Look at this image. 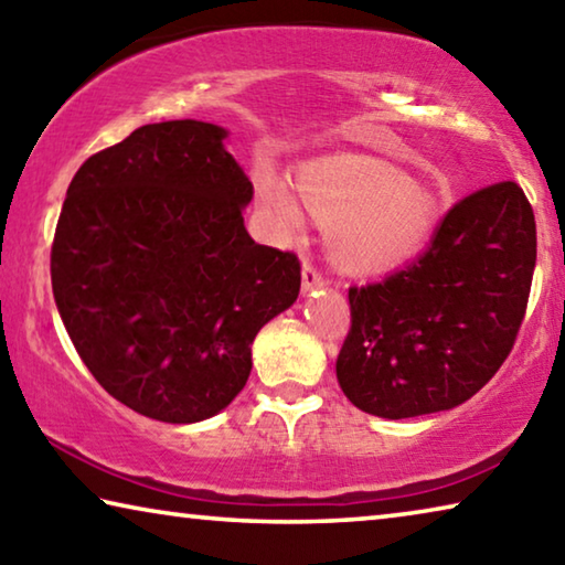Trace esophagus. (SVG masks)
<instances>
[{
	"instance_id": "esophagus-1",
	"label": "esophagus",
	"mask_w": 565,
	"mask_h": 565,
	"mask_svg": "<svg viewBox=\"0 0 565 565\" xmlns=\"http://www.w3.org/2000/svg\"><path fill=\"white\" fill-rule=\"evenodd\" d=\"M301 281H303V294H309L313 289H319V286H323L327 281H323V276L317 271V266L303 262L301 266Z\"/></svg>"
}]
</instances>
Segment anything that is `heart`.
<instances>
[{
  "label": "heart",
  "instance_id": "heart-1",
  "mask_svg": "<svg viewBox=\"0 0 565 565\" xmlns=\"http://www.w3.org/2000/svg\"><path fill=\"white\" fill-rule=\"evenodd\" d=\"M259 204L284 228L301 224V210L329 232L331 262L347 274H384L418 256L441 222V196L386 161L333 154L296 171V196L262 179Z\"/></svg>",
  "mask_w": 565,
  "mask_h": 565
}]
</instances>
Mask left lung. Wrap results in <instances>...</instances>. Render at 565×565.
Listing matches in <instances>:
<instances>
[{
    "label": "left lung",
    "mask_w": 565,
    "mask_h": 565,
    "mask_svg": "<svg viewBox=\"0 0 565 565\" xmlns=\"http://www.w3.org/2000/svg\"><path fill=\"white\" fill-rule=\"evenodd\" d=\"M533 269L535 218L523 189L499 181L468 194L416 262L349 289L351 329L337 359L341 391L381 418L463 404L511 353Z\"/></svg>",
    "instance_id": "1"
}]
</instances>
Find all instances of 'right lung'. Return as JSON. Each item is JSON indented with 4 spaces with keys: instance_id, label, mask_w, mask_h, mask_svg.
<instances>
[{
    "instance_id": "add662e5",
    "label": "right lung",
    "mask_w": 565,
    "mask_h": 565,
    "mask_svg": "<svg viewBox=\"0 0 565 565\" xmlns=\"http://www.w3.org/2000/svg\"><path fill=\"white\" fill-rule=\"evenodd\" d=\"M196 119L147 124L76 171L56 222L52 291L107 394L164 424L236 398L252 343L301 289L296 254L244 226L254 186Z\"/></svg>"
}]
</instances>
